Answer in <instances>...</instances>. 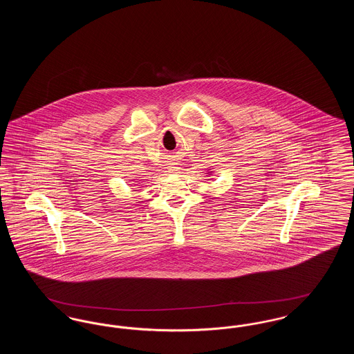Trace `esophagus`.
<instances>
[{"mask_svg":"<svg viewBox=\"0 0 354 354\" xmlns=\"http://www.w3.org/2000/svg\"><path fill=\"white\" fill-rule=\"evenodd\" d=\"M178 169H179V167H171V169H169V171H171V172H176V171H178Z\"/></svg>","mask_w":354,"mask_h":354,"instance_id":"1","label":"esophagus"}]
</instances>
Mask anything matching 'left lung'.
<instances>
[{"label": "left lung", "mask_w": 354, "mask_h": 354, "mask_svg": "<svg viewBox=\"0 0 354 354\" xmlns=\"http://www.w3.org/2000/svg\"><path fill=\"white\" fill-rule=\"evenodd\" d=\"M208 175H212V171H211V169H209V172H207Z\"/></svg>", "instance_id": "left-lung-1"}]
</instances>
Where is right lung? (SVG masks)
<instances>
[{"label": "right lung", "mask_w": 354, "mask_h": 354, "mask_svg": "<svg viewBox=\"0 0 354 354\" xmlns=\"http://www.w3.org/2000/svg\"><path fill=\"white\" fill-rule=\"evenodd\" d=\"M134 191H136V189H134Z\"/></svg>", "instance_id": "right-lung-1"}]
</instances>
